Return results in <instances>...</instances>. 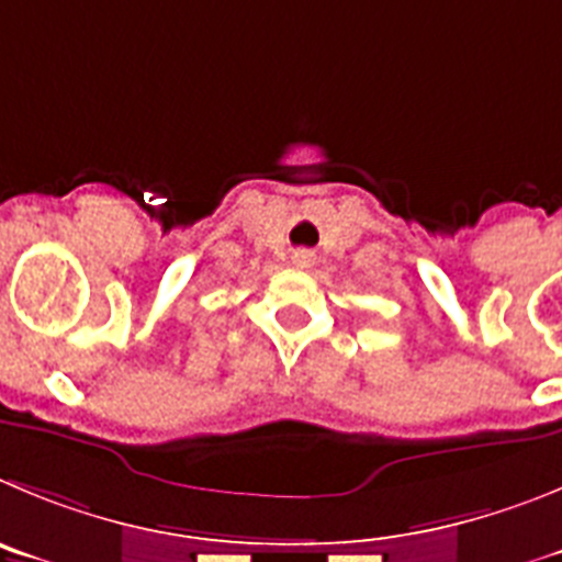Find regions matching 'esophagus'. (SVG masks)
<instances>
[{
	"instance_id": "obj_1",
	"label": "esophagus",
	"mask_w": 562,
	"mask_h": 562,
	"mask_svg": "<svg viewBox=\"0 0 562 562\" xmlns=\"http://www.w3.org/2000/svg\"><path fill=\"white\" fill-rule=\"evenodd\" d=\"M291 262H293V266H296V269H307V266H311V262H313V255H311V251H307V249L293 251Z\"/></svg>"
}]
</instances>
